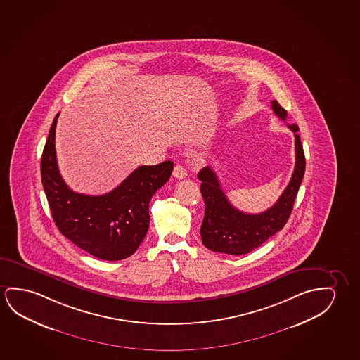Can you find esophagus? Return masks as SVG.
Listing matches in <instances>:
<instances>
[{
	"label": "esophagus",
	"instance_id": "34e87169",
	"mask_svg": "<svg viewBox=\"0 0 360 360\" xmlns=\"http://www.w3.org/2000/svg\"><path fill=\"white\" fill-rule=\"evenodd\" d=\"M172 175L176 177V179H185V177L188 176V172H186V169L183 167V165H180V164H176L175 167H174V172H172Z\"/></svg>",
	"mask_w": 360,
	"mask_h": 360
}]
</instances>
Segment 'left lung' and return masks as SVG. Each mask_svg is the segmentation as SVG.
<instances>
[{
    "instance_id": "obj_1",
    "label": "left lung",
    "mask_w": 360,
    "mask_h": 360,
    "mask_svg": "<svg viewBox=\"0 0 360 360\" xmlns=\"http://www.w3.org/2000/svg\"><path fill=\"white\" fill-rule=\"evenodd\" d=\"M271 107L279 119H287V110L277 101H272ZM288 128L295 133V170L277 202L261 214H246L233 207L222 191L215 172L209 167L200 170V190L206 206L200 233L204 246L211 251L236 256L251 252L287 224L306 170L304 151L297 134L300 128L295 124H290Z\"/></svg>"
}]
</instances>
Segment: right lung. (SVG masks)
<instances>
[{
    "label": "right lung",
    "mask_w": 360,
    "mask_h": 360,
    "mask_svg": "<svg viewBox=\"0 0 360 360\" xmlns=\"http://www.w3.org/2000/svg\"><path fill=\"white\" fill-rule=\"evenodd\" d=\"M54 117L41 159V175L56 225L75 245L105 261L128 258L149 229V202L174 169L172 161L143 165L110 193L89 196L70 190L59 174Z\"/></svg>",
    "instance_id": "obj_1"
}]
</instances>
